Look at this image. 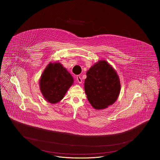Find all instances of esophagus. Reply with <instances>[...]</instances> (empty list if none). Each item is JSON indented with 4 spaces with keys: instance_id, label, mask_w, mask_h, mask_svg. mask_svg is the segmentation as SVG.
I'll list each match as a JSON object with an SVG mask.
<instances>
[{
    "instance_id": "obj_1",
    "label": "esophagus",
    "mask_w": 160,
    "mask_h": 160,
    "mask_svg": "<svg viewBox=\"0 0 160 160\" xmlns=\"http://www.w3.org/2000/svg\"><path fill=\"white\" fill-rule=\"evenodd\" d=\"M76 81H78V82H79V83H82V78H81V77L80 76H76Z\"/></svg>"
}]
</instances>
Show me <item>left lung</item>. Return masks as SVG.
<instances>
[{"instance_id": "1", "label": "left lung", "mask_w": 160, "mask_h": 160, "mask_svg": "<svg viewBox=\"0 0 160 160\" xmlns=\"http://www.w3.org/2000/svg\"><path fill=\"white\" fill-rule=\"evenodd\" d=\"M84 88L88 100L97 110L106 108L117 100L121 89L119 77L106 61L100 60L87 73Z\"/></svg>"}]
</instances>
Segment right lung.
Here are the masks:
<instances>
[{"mask_svg":"<svg viewBox=\"0 0 160 160\" xmlns=\"http://www.w3.org/2000/svg\"><path fill=\"white\" fill-rule=\"evenodd\" d=\"M73 83V78L60 63H50L43 72L39 84L46 100L55 103L60 102Z\"/></svg>","mask_w":160,"mask_h":160,"instance_id":"1","label":"right lung"}]
</instances>
